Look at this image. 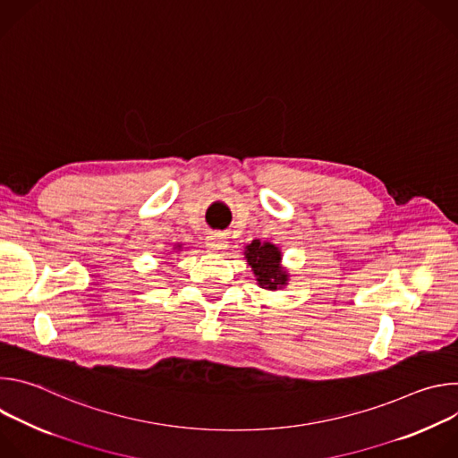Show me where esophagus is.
Returning <instances> with one entry per match:
<instances>
[{
	"mask_svg": "<svg viewBox=\"0 0 458 458\" xmlns=\"http://www.w3.org/2000/svg\"><path fill=\"white\" fill-rule=\"evenodd\" d=\"M207 246L210 248V250H225V248H228V239H226V235L225 233H221V232H216V233H210L208 237H207Z\"/></svg>",
	"mask_w": 458,
	"mask_h": 458,
	"instance_id": "esophagus-1",
	"label": "esophagus"
}]
</instances>
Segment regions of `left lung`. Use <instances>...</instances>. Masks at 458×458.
I'll return each mask as SVG.
<instances>
[{
	"mask_svg": "<svg viewBox=\"0 0 458 458\" xmlns=\"http://www.w3.org/2000/svg\"><path fill=\"white\" fill-rule=\"evenodd\" d=\"M246 263L255 274V281L265 290H281L288 284V272L281 265V250L272 242H260L253 239L244 250Z\"/></svg>",
	"mask_w": 458,
	"mask_h": 458,
	"instance_id": "1",
	"label": "left lung"
}]
</instances>
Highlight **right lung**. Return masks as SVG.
I'll return each instance as SVG.
<instances>
[{
    "mask_svg": "<svg viewBox=\"0 0 458 458\" xmlns=\"http://www.w3.org/2000/svg\"><path fill=\"white\" fill-rule=\"evenodd\" d=\"M174 250H181V244H175V246H174Z\"/></svg>",
    "mask_w": 458,
    "mask_h": 458,
    "instance_id": "1",
    "label": "right lung"
}]
</instances>
